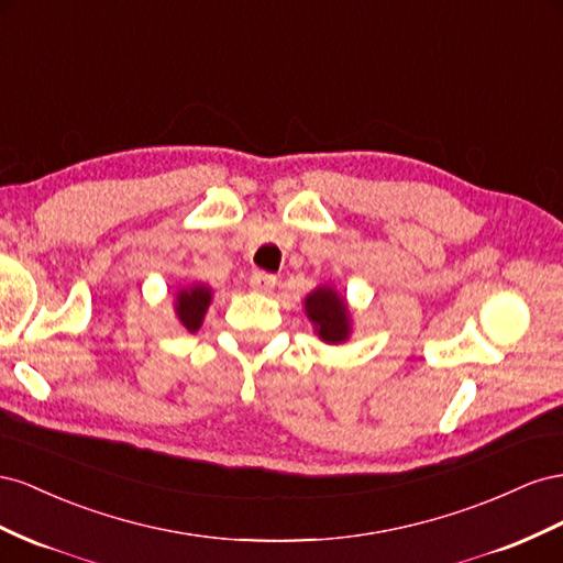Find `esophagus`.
<instances>
[{"label":"esophagus","instance_id":"34e87169","mask_svg":"<svg viewBox=\"0 0 563 563\" xmlns=\"http://www.w3.org/2000/svg\"><path fill=\"white\" fill-rule=\"evenodd\" d=\"M276 283H278V278L266 271H254L250 276V287L256 292H271L273 287H276Z\"/></svg>","mask_w":563,"mask_h":563}]
</instances>
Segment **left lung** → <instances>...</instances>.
<instances>
[{"mask_svg": "<svg viewBox=\"0 0 563 563\" xmlns=\"http://www.w3.org/2000/svg\"><path fill=\"white\" fill-rule=\"evenodd\" d=\"M307 313L323 342L340 344L349 336L346 303L330 287H320V290L307 297Z\"/></svg>", "mask_w": 563, "mask_h": 563, "instance_id": "8db88e82", "label": "left lung"}]
</instances>
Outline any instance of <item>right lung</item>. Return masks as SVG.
Here are the masks:
<instances>
[{"mask_svg":"<svg viewBox=\"0 0 563 563\" xmlns=\"http://www.w3.org/2000/svg\"><path fill=\"white\" fill-rule=\"evenodd\" d=\"M212 301V292L207 290L205 285H196L190 290H181L179 297H176V316H179L181 325L188 332H196L202 323V316L210 307Z\"/></svg>","mask_w":563,"mask_h":563,"instance_id":"1","label":"right lung"}]
</instances>
